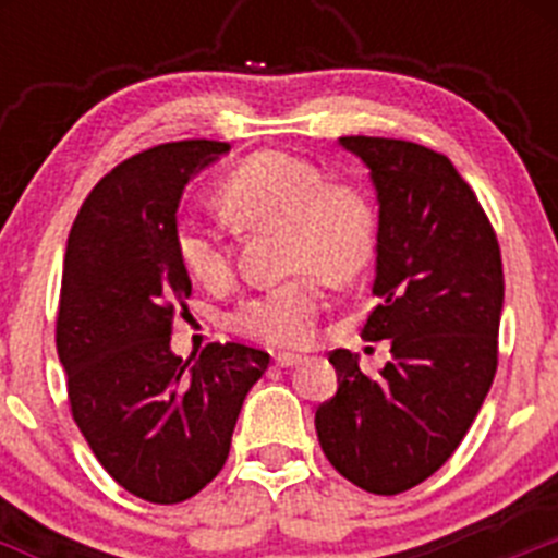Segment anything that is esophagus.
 I'll return each instance as SVG.
<instances>
[{
    "label": "esophagus",
    "instance_id": "esophagus-1",
    "mask_svg": "<svg viewBox=\"0 0 558 558\" xmlns=\"http://www.w3.org/2000/svg\"><path fill=\"white\" fill-rule=\"evenodd\" d=\"M302 354H279V357H276V366L279 368H293V366H299V363H302Z\"/></svg>",
    "mask_w": 558,
    "mask_h": 558
}]
</instances>
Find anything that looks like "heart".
<instances>
[{"label": "heart", "instance_id": "heart-1", "mask_svg": "<svg viewBox=\"0 0 558 558\" xmlns=\"http://www.w3.org/2000/svg\"><path fill=\"white\" fill-rule=\"evenodd\" d=\"M218 206L240 229H282V265L293 276L248 295L231 313V327L265 347H302L322 310V284H343L372 263L377 220L368 198L349 184L327 181L313 161L265 150L231 172ZM186 274L204 288H223L231 276L229 248L215 229L186 220L175 231Z\"/></svg>", "mask_w": 558, "mask_h": 558}]
</instances>
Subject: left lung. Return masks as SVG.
Listing matches in <instances>:
<instances>
[{"mask_svg": "<svg viewBox=\"0 0 558 558\" xmlns=\"http://www.w3.org/2000/svg\"><path fill=\"white\" fill-rule=\"evenodd\" d=\"M377 192V307L363 338L391 340L379 377L335 349L338 393L315 411L324 456L374 495L427 481L475 422L497 372L500 245L447 156L416 142L340 136Z\"/></svg>", "mask_w": 558, "mask_h": 558, "instance_id": "left-lung-1", "label": "left lung"}]
</instances>
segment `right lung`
Segmentation results:
<instances>
[{
    "mask_svg": "<svg viewBox=\"0 0 558 558\" xmlns=\"http://www.w3.org/2000/svg\"><path fill=\"white\" fill-rule=\"evenodd\" d=\"M226 153V142H170L113 167L77 211L63 259L56 343L72 416L122 489L165 506L223 470L245 393L270 363L243 343H211L198 360L170 349L192 293L175 211Z\"/></svg>",
    "mask_w": 558,
    "mask_h": 558,
    "instance_id": "add662e5",
    "label": "right lung"
}]
</instances>
